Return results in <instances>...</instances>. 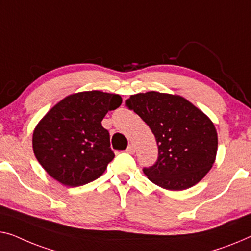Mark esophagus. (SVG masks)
Returning <instances> with one entry per match:
<instances>
[{
    "mask_svg": "<svg viewBox=\"0 0 251 251\" xmlns=\"http://www.w3.org/2000/svg\"><path fill=\"white\" fill-rule=\"evenodd\" d=\"M126 152L129 153V154H133V153L135 152V147H134V144H129L128 148L126 149Z\"/></svg>",
    "mask_w": 251,
    "mask_h": 251,
    "instance_id": "esophagus-1",
    "label": "esophagus"
}]
</instances>
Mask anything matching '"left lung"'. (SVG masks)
<instances>
[{
  "label": "left lung",
  "mask_w": 251,
  "mask_h": 251,
  "mask_svg": "<svg viewBox=\"0 0 251 251\" xmlns=\"http://www.w3.org/2000/svg\"><path fill=\"white\" fill-rule=\"evenodd\" d=\"M127 107L154 134L159 156L144 168L149 180L168 190H184L200 182L211 170L218 152L213 122L184 97L149 91L132 95Z\"/></svg>",
  "instance_id": "left-lung-1"
}]
</instances>
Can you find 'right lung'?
Listing matches in <instances>:
<instances>
[{
	"instance_id": "1",
	"label": "right lung",
	"mask_w": 251,
	"mask_h": 251,
	"mask_svg": "<svg viewBox=\"0 0 251 251\" xmlns=\"http://www.w3.org/2000/svg\"><path fill=\"white\" fill-rule=\"evenodd\" d=\"M122 97L92 90L65 97L33 129L32 149L45 171L69 187L99 178L115 158L101 121L122 104Z\"/></svg>"
}]
</instances>
